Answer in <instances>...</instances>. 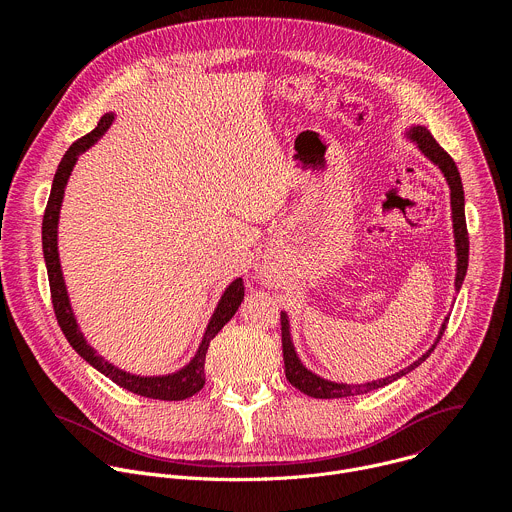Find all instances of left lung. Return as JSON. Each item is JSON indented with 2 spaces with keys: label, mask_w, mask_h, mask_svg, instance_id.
Returning <instances> with one entry per match:
<instances>
[{
  "label": "left lung",
  "mask_w": 512,
  "mask_h": 512,
  "mask_svg": "<svg viewBox=\"0 0 512 512\" xmlns=\"http://www.w3.org/2000/svg\"><path fill=\"white\" fill-rule=\"evenodd\" d=\"M405 135L417 145V150L433 164L440 168V172L444 174L448 186H450V204H452V227H454V243H456V279H454V287L456 291H460L464 277H466V269H468V251H470V241H468V229H466V212H464V186H462V178L458 172L456 162L450 158L448 152H444V148L440 143L433 139V135L423 127V125H413L405 131ZM446 318L442 322L440 332H437L435 342L431 344V348L427 352H423L415 362H411L409 367L401 369L395 375H389L385 379L379 381H369V383H360V385H348V383H334L328 381L316 373H312L310 369L304 367V362L300 360L294 340H291V330H289V318L285 312H281V346H283V364H285V377L287 381L294 385L296 389H300L302 393L316 397V399H340V397H352V395H362L369 393L375 389H381L385 385H391L393 381L405 377L407 373L415 371L419 364L433 352V348L440 342V338L444 336V330L448 326Z\"/></svg>",
  "instance_id": "obj_1"
}]
</instances>
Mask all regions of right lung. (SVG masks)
I'll list each match as a JSON object with an SVG mask.
<instances>
[{"label":"right lung","mask_w":512,"mask_h":512,"mask_svg":"<svg viewBox=\"0 0 512 512\" xmlns=\"http://www.w3.org/2000/svg\"><path fill=\"white\" fill-rule=\"evenodd\" d=\"M113 119H115L113 113H105L91 133H87L85 137L72 143L68 152L64 154V158L60 160L58 170L52 180V190H50V198H48V204L44 210V221H42V251H44L46 269H48L52 306H54L58 326L62 328V334L66 336L70 346L75 348L91 364V367H95L99 373H103L115 385L131 391L135 395H141V397L160 399V401H182V399L192 397L194 393H198L204 387V358H206L208 344L239 310L243 296H245V287H243L241 277H237L235 281L229 283V287L223 291L221 300H218V304L208 320V326L204 330V336H202V342H200L196 354L190 358L186 367H182L176 373L158 375V377H141V375L127 373V371L115 367V364H111L109 360H105L101 354H97V350L87 342L85 334L81 332V328L77 324L75 314H72L68 291H66L64 277H62V267H60V257H58V218H60L64 188L72 174V168H75L79 156L83 152H87L91 145H95L105 135V131L111 127Z\"/></svg>","instance_id":"right-lung-1"}]
</instances>
